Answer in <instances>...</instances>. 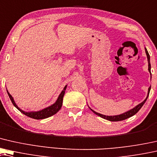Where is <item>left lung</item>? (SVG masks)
<instances>
[{
	"label": "left lung",
	"mask_w": 157,
	"mask_h": 157,
	"mask_svg": "<svg viewBox=\"0 0 157 157\" xmlns=\"http://www.w3.org/2000/svg\"><path fill=\"white\" fill-rule=\"evenodd\" d=\"M145 52H146V54H147V61H148V70L149 71V73L151 74V63H150V56H149V54L148 53V52H147V49L145 48ZM150 89H151V86L148 89V94H147V96L146 98L144 101H142V103L138 104L137 106H135V108H133L132 109H131V110H129L128 111H127V112L122 113V114H120V115H113V116H108V115H102L101 113H96L95 111L93 110L91 108H90V110H91L93 112H94L95 115H98L101 117H103L104 119L105 120H110V121H112V122H116V121H121V120H124L125 119H128V118L132 116H133L134 115H135L136 113H137L138 111H139L141 108L144 105L145 102H146L147 98L149 96V91H150Z\"/></svg>",
	"instance_id": "1"
}]
</instances>
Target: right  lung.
Wrapping results in <instances>:
<instances>
[{
    "mask_svg": "<svg viewBox=\"0 0 157 157\" xmlns=\"http://www.w3.org/2000/svg\"><path fill=\"white\" fill-rule=\"evenodd\" d=\"M67 86H65V87L63 88V90L61 92L60 95H59L56 101L54 104H52V105L47 107V108L42 109V110H41L32 111V112H26V111L22 110L20 108H18V106L16 105V103H15V102L14 101V99H13L12 95L9 94L8 90H7V93H8L9 98H10V101H12L13 104L14 105V106L18 110H20V112H21L22 113H23L24 115H27V116H28L31 118H33V119L41 120V119H45V118H47L49 117L52 116V115L56 114V113L60 110L61 108H62V106L63 98V95H64V94H65V90H66V89H67Z\"/></svg>",
    "mask_w": 157,
    "mask_h": 157,
    "instance_id": "1",
    "label": "right lung"
}]
</instances>
